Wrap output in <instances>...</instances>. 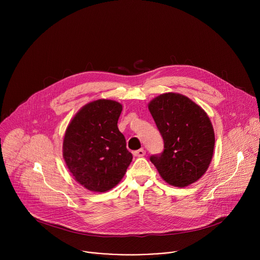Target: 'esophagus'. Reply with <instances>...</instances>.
<instances>
[{
    "instance_id": "esophagus-1",
    "label": "esophagus",
    "mask_w": 260,
    "mask_h": 260,
    "mask_svg": "<svg viewBox=\"0 0 260 260\" xmlns=\"http://www.w3.org/2000/svg\"><path fill=\"white\" fill-rule=\"evenodd\" d=\"M145 154H146V151L143 149V148H142V149L137 150V151H134V155L138 156V157H143Z\"/></svg>"
}]
</instances>
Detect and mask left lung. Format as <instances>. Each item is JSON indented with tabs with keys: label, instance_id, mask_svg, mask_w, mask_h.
<instances>
[{
	"label": "left lung",
	"instance_id": "left-lung-1",
	"mask_svg": "<svg viewBox=\"0 0 260 260\" xmlns=\"http://www.w3.org/2000/svg\"><path fill=\"white\" fill-rule=\"evenodd\" d=\"M148 109L160 132L165 149L151 162L172 186L185 187L197 182L213 157L215 134L205 110L181 93L154 98Z\"/></svg>",
	"mask_w": 260,
	"mask_h": 260
}]
</instances>
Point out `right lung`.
Returning <instances> with one entry per match:
<instances>
[{
	"label": "right lung",
	"mask_w": 260,
	"mask_h": 260,
	"mask_svg": "<svg viewBox=\"0 0 260 260\" xmlns=\"http://www.w3.org/2000/svg\"><path fill=\"white\" fill-rule=\"evenodd\" d=\"M122 105L96 100L83 106L69 123L62 142L66 165L80 185L106 192L123 178L133 154L126 149L117 122Z\"/></svg>",
	"instance_id": "obj_1"
}]
</instances>
